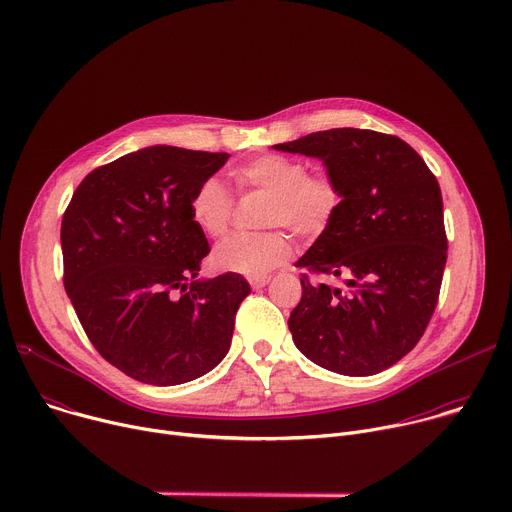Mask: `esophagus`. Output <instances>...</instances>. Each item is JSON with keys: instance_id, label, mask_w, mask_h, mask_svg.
I'll return each mask as SVG.
<instances>
[{"instance_id": "1", "label": "esophagus", "mask_w": 512, "mask_h": 512, "mask_svg": "<svg viewBox=\"0 0 512 512\" xmlns=\"http://www.w3.org/2000/svg\"><path fill=\"white\" fill-rule=\"evenodd\" d=\"M269 275H253V277H249V283H251V287L253 289H259V287H263V285H267L269 283Z\"/></svg>"}]
</instances>
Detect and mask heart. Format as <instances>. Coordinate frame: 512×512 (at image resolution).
<instances>
[{
	"label": "heart",
	"instance_id": "1",
	"mask_svg": "<svg viewBox=\"0 0 512 512\" xmlns=\"http://www.w3.org/2000/svg\"><path fill=\"white\" fill-rule=\"evenodd\" d=\"M241 190L273 194L265 214L267 227H285L300 237L324 233L342 206V190L328 172H310L308 164L279 154L255 158L235 170ZM190 218L208 239H221L235 218V198L218 176L204 178L190 198ZM294 247L275 229L233 235L214 251V263L233 273L263 275L285 263Z\"/></svg>",
	"mask_w": 512,
	"mask_h": 512
}]
</instances>
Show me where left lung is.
Wrapping results in <instances>:
<instances>
[{
	"label": "left lung",
	"instance_id": "obj_1",
	"mask_svg": "<svg viewBox=\"0 0 512 512\" xmlns=\"http://www.w3.org/2000/svg\"><path fill=\"white\" fill-rule=\"evenodd\" d=\"M275 150L324 160L342 190L330 227L296 263L302 300L287 324L320 367L377 375L423 336L448 259L442 190L409 143L371 129H328ZM340 276L347 289L319 279Z\"/></svg>",
	"mask_w": 512,
	"mask_h": 512
}]
</instances>
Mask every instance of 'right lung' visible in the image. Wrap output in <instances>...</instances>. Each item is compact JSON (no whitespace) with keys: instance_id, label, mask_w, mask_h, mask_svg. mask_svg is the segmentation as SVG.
Returning <instances> with one entry per match:
<instances>
[{"instance_id":"add662e5","label":"right lung","mask_w":512,"mask_h":512,"mask_svg":"<svg viewBox=\"0 0 512 512\" xmlns=\"http://www.w3.org/2000/svg\"><path fill=\"white\" fill-rule=\"evenodd\" d=\"M227 158L154 145L95 168L64 210L66 294L97 352L135 381L188 383L231 348L251 287L239 273L196 279L210 245L190 218Z\"/></svg>"}]
</instances>
